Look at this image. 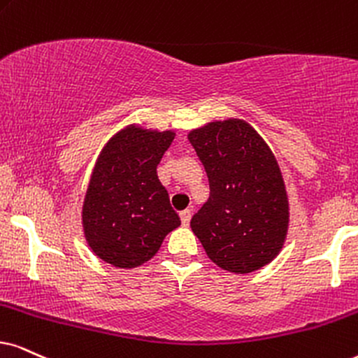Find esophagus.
I'll list each match as a JSON object with an SVG mask.
<instances>
[{"mask_svg":"<svg viewBox=\"0 0 358 358\" xmlns=\"http://www.w3.org/2000/svg\"><path fill=\"white\" fill-rule=\"evenodd\" d=\"M180 218H182L183 226H188L189 220H192V210H183L182 213H180Z\"/></svg>","mask_w":358,"mask_h":358,"instance_id":"obj_1","label":"esophagus"}]
</instances>
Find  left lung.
Listing matches in <instances>:
<instances>
[{"label": "left lung", "mask_w": 358, "mask_h": 358, "mask_svg": "<svg viewBox=\"0 0 358 358\" xmlns=\"http://www.w3.org/2000/svg\"><path fill=\"white\" fill-rule=\"evenodd\" d=\"M205 166L210 198L192 218V231L221 269L248 274L282 250L289 200L282 173L264 138L243 119L189 130Z\"/></svg>", "instance_id": "1"}]
</instances>
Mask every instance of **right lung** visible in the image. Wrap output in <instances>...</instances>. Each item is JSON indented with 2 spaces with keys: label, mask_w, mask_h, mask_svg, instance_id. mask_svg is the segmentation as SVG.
I'll use <instances>...</instances> for the list:
<instances>
[{
  "label": "right lung",
  "mask_w": 358,
  "mask_h": 358,
  "mask_svg": "<svg viewBox=\"0 0 358 358\" xmlns=\"http://www.w3.org/2000/svg\"><path fill=\"white\" fill-rule=\"evenodd\" d=\"M173 138V130L130 124L99 153L84 198L83 228L90 250L107 264L142 266L180 226L157 176V165Z\"/></svg>",
  "instance_id": "obj_1"
}]
</instances>
